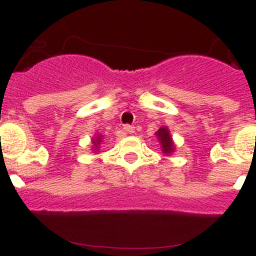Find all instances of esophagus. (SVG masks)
<instances>
[{
	"instance_id": "34e87169",
	"label": "esophagus",
	"mask_w": 256,
	"mask_h": 256,
	"mask_svg": "<svg viewBox=\"0 0 256 256\" xmlns=\"http://www.w3.org/2000/svg\"><path fill=\"white\" fill-rule=\"evenodd\" d=\"M124 132H128V134H132L136 128H134V126H132V124H124Z\"/></svg>"
}]
</instances>
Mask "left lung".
I'll return each instance as SVG.
<instances>
[{
  "label": "left lung",
  "instance_id": "8db88e82",
  "mask_svg": "<svg viewBox=\"0 0 256 256\" xmlns=\"http://www.w3.org/2000/svg\"><path fill=\"white\" fill-rule=\"evenodd\" d=\"M156 136L160 142V148H162V152L164 154H170V152H174V144H172V140H171L170 132H168V128H160L158 132H156Z\"/></svg>",
  "mask_w": 256,
  "mask_h": 256
}]
</instances>
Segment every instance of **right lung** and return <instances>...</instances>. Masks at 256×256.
<instances>
[{
  "mask_svg": "<svg viewBox=\"0 0 256 256\" xmlns=\"http://www.w3.org/2000/svg\"><path fill=\"white\" fill-rule=\"evenodd\" d=\"M100 136H98V138H96V140H92V144H100Z\"/></svg>",
  "mask_w": 256,
  "mask_h": 256,
  "instance_id": "obj_1",
  "label": "right lung"
}]
</instances>
